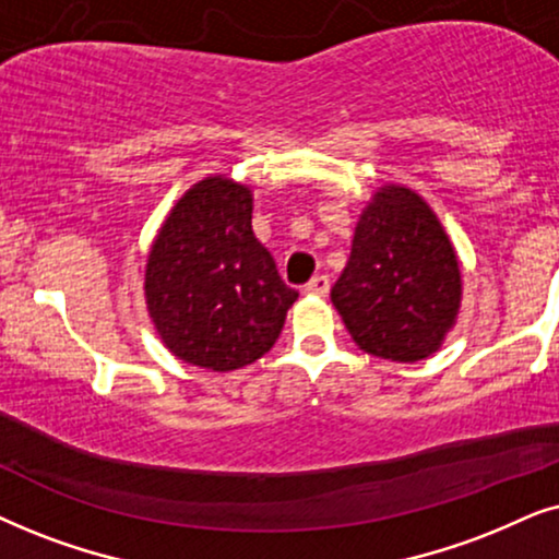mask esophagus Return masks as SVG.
Returning <instances> with one entry per match:
<instances>
[{"mask_svg": "<svg viewBox=\"0 0 559 559\" xmlns=\"http://www.w3.org/2000/svg\"><path fill=\"white\" fill-rule=\"evenodd\" d=\"M304 292L307 294H317V296H326V292H330V278H326V275H314V278L309 281L307 286H304Z\"/></svg>", "mask_w": 559, "mask_h": 559, "instance_id": "1", "label": "esophagus"}]
</instances>
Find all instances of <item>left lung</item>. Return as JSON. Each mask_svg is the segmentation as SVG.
Here are the masks:
<instances>
[{
  "label": "left lung",
  "mask_w": 559,
  "mask_h": 559,
  "mask_svg": "<svg viewBox=\"0 0 559 559\" xmlns=\"http://www.w3.org/2000/svg\"><path fill=\"white\" fill-rule=\"evenodd\" d=\"M332 304L370 355L416 362L440 347L460 309V267L421 197L401 186L376 193L355 227Z\"/></svg>",
  "instance_id": "left-lung-1"
}]
</instances>
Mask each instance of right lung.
<instances>
[{"label": "right lung", "mask_w": 559, "mask_h": 559, "mask_svg": "<svg viewBox=\"0 0 559 559\" xmlns=\"http://www.w3.org/2000/svg\"><path fill=\"white\" fill-rule=\"evenodd\" d=\"M250 214L245 186L206 178L174 206L147 255V309L166 347L191 366L225 373L255 362L299 299L252 235Z\"/></svg>", "instance_id": "1"}]
</instances>
